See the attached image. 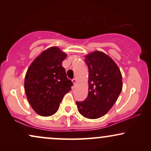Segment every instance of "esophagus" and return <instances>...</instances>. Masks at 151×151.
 Instances as JSON below:
<instances>
[{
    "label": "esophagus",
    "instance_id": "34e87169",
    "mask_svg": "<svg viewBox=\"0 0 151 151\" xmlns=\"http://www.w3.org/2000/svg\"><path fill=\"white\" fill-rule=\"evenodd\" d=\"M72 82H73V83H74V86H76V84H77V79H76L75 78H74V79H72Z\"/></svg>",
    "mask_w": 151,
    "mask_h": 151
}]
</instances>
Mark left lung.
I'll return each instance as SVG.
<instances>
[{
  "label": "left lung",
  "instance_id": "obj_1",
  "mask_svg": "<svg viewBox=\"0 0 151 151\" xmlns=\"http://www.w3.org/2000/svg\"><path fill=\"white\" fill-rule=\"evenodd\" d=\"M88 68V93L86 100L76 102L78 111L88 119H98L113 106L122 90V77L117 65L101 51L85 55Z\"/></svg>",
  "mask_w": 151,
  "mask_h": 151
}]
</instances>
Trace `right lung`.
Instances as JSON below:
<instances>
[{
	"instance_id": "obj_1",
	"label": "right lung",
	"mask_w": 151,
	"mask_h": 151,
	"mask_svg": "<svg viewBox=\"0 0 151 151\" xmlns=\"http://www.w3.org/2000/svg\"><path fill=\"white\" fill-rule=\"evenodd\" d=\"M67 54L58 47L47 48L27 71L24 89L27 100L38 115L51 116L58 111L65 94L72 86L62 63Z\"/></svg>"
}]
</instances>
